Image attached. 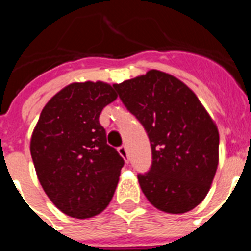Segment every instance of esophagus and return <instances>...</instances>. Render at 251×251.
<instances>
[{"label": "esophagus", "instance_id": "1", "mask_svg": "<svg viewBox=\"0 0 251 251\" xmlns=\"http://www.w3.org/2000/svg\"><path fill=\"white\" fill-rule=\"evenodd\" d=\"M118 152H119V154H121V156L123 157L124 161L128 162V151H127V147H126V146H121V147L118 148Z\"/></svg>", "mask_w": 251, "mask_h": 251}]
</instances>
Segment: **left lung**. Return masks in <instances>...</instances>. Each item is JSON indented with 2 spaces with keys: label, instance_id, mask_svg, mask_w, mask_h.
<instances>
[{
  "label": "left lung",
  "instance_id": "1",
  "mask_svg": "<svg viewBox=\"0 0 251 251\" xmlns=\"http://www.w3.org/2000/svg\"><path fill=\"white\" fill-rule=\"evenodd\" d=\"M113 86L150 138L152 166L138 175L147 200L167 214L196 207L219 165V130L207 110L185 83L154 69Z\"/></svg>",
  "mask_w": 251,
  "mask_h": 251
}]
</instances>
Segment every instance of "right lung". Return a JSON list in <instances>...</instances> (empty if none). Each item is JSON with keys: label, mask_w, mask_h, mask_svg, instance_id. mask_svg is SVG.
Listing matches in <instances>:
<instances>
[{"label": "right lung", "mask_w": 251, "mask_h": 251, "mask_svg": "<svg viewBox=\"0 0 251 251\" xmlns=\"http://www.w3.org/2000/svg\"><path fill=\"white\" fill-rule=\"evenodd\" d=\"M103 81L72 83L44 106L30 142L37 178L60 211L89 219L109 205L124 159L106 143L99 115L117 99Z\"/></svg>", "instance_id": "obj_1"}]
</instances>
